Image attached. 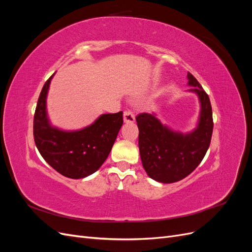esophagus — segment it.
<instances>
[{
    "label": "esophagus",
    "mask_w": 252,
    "mask_h": 252,
    "mask_svg": "<svg viewBox=\"0 0 252 252\" xmlns=\"http://www.w3.org/2000/svg\"><path fill=\"white\" fill-rule=\"evenodd\" d=\"M123 119H124V122H125V123H133L134 120H135L133 112H132V111H130V110H126V111H124Z\"/></svg>",
    "instance_id": "obj_1"
}]
</instances>
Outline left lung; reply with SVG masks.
<instances>
[{
    "label": "left lung",
    "mask_w": 252,
    "mask_h": 252,
    "mask_svg": "<svg viewBox=\"0 0 252 252\" xmlns=\"http://www.w3.org/2000/svg\"><path fill=\"white\" fill-rule=\"evenodd\" d=\"M189 93L195 94L200 114L192 131L181 132L163 125L154 113H141L139 149L142 164L149 178L164 184L181 181L200 165L207 152L213 129L209 96L191 73H187Z\"/></svg>",
    "instance_id": "left-lung-1"
}]
</instances>
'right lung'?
<instances>
[{
	"label": "right lung",
	"instance_id": "1",
	"mask_svg": "<svg viewBox=\"0 0 252 252\" xmlns=\"http://www.w3.org/2000/svg\"><path fill=\"white\" fill-rule=\"evenodd\" d=\"M53 75L45 83L37 100L33 118L35 146L45 161L64 177L86 178L108 158L123 125V111L101 114L93 124L78 130L53 126L47 112V95Z\"/></svg>",
	"mask_w": 252,
	"mask_h": 252
}]
</instances>
